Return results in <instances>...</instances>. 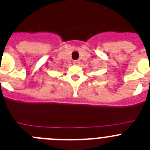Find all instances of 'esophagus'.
Segmentation results:
<instances>
[{"label":"esophagus","mask_w":150,"mask_h":150,"mask_svg":"<svg viewBox=\"0 0 150 150\" xmlns=\"http://www.w3.org/2000/svg\"><path fill=\"white\" fill-rule=\"evenodd\" d=\"M80 61L79 60H75V61L73 62V64H75V65H79L80 64Z\"/></svg>","instance_id":"esophagus-1"}]
</instances>
